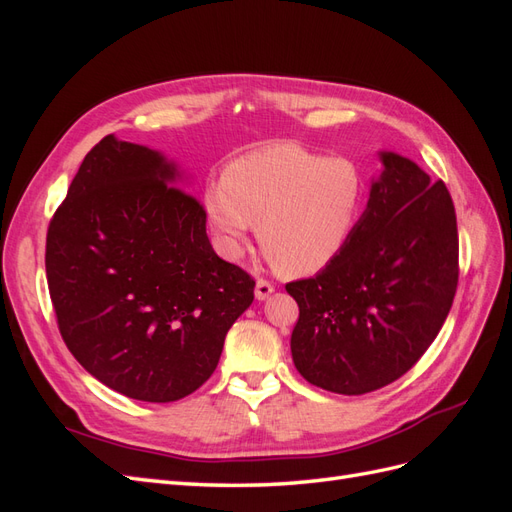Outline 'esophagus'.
Segmentation results:
<instances>
[{
    "label": "esophagus",
    "instance_id": "1",
    "mask_svg": "<svg viewBox=\"0 0 512 512\" xmlns=\"http://www.w3.org/2000/svg\"><path fill=\"white\" fill-rule=\"evenodd\" d=\"M275 290V286L269 282V280H262V277H258L256 282V299L258 301H265L269 299V294Z\"/></svg>",
    "mask_w": 512,
    "mask_h": 512
}]
</instances>
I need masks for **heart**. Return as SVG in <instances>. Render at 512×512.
<instances>
[{
  "mask_svg": "<svg viewBox=\"0 0 512 512\" xmlns=\"http://www.w3.org/2000/svg\"><path fill=\"white\" fill-rule=\"evenodd\" d=\"M365 198V175L352 160L271 145L232 160L205 188L203 207L226 258L243 254L258 222V243L277 269L312 275L342 254Z\"/></svg>",
  "mask_w": 512,
  "mask_h": 512,
  "instance_id": "heart-1",
  "label": "heart"
}]
</instances>
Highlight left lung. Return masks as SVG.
I'll return each mask as SVG.
<instances>
[{
	"label": "left lung",
	"mask_w": 512,
	"mask_h": 512,
	"mask_svg": "<svg viewBox=\"0 0 512 512\" xmlns=\"http://www.w3.org/2000/svg\"><path fill=\"white\" fill-rule=\"evenodd\" d=\"M382 162L342 254L286 284L299 305L294 367L339 395L378 391L410 371L440 333L459 282L457 215L444 181L431 183L395 153Z\"/></svg>",
	"instance_id": "left-lung-1"
}]
</instances>
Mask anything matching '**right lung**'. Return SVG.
Segmentation results:
<instances>
[{"mask_svg":"<svg viewBox=\"0 0 512 512\" xmlns=\"http://www.w3.org/2000/svg\"><path fill=\"white\" fill-rule=\"evenodd\" d=\"M158 151L104 136L46 232V282L61 337L91 376L166 404L218 367L254 277L213 252L200 200Z\"/></svg>","mask_w":512,"mask_h":512,"instance_id":"add662e5","label":"right lung"}]
</instances>
